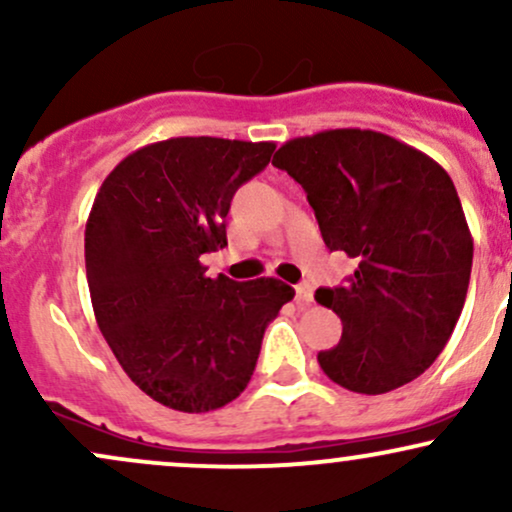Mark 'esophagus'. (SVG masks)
<instances>
[{
  "label": "esophagus",
  "instance_id": "obj_1",
  "mask_svg": "<svg viewBox=\"0 0 512 512\" xmlns=\"http://www.w3.org/2000/svg\"><path fill=\"white\" fill-rule=\"evenodd\" d=\"M296 303L305 308V305L313 303V284H308V281H303V284L296 286Z\"/></svg>",
  "mask_w": 512,
  "mask_h": 512
}]
</instances>
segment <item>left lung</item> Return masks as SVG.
<instances>
[{"instance_id": "obj_1", "label": "left lung", "mask_w": 512, "mask_h": 512, "mask_svg": "<svg viewBox=\"0 0 512 512\" xmlns=\"http://www.w3.org/2000/svg\"><path fill=\"white\" fill-rule=\"evenodd\" d=\"M308 195L322 240L356 260L315 301L342 317L320 351L325 375L358 395L419 378L448 344L472 274L474 243L450 175L414 146L373 129H327L274 154Z\"/></svg>"}]
</instances>
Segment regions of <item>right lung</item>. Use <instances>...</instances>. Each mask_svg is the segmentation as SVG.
<instances>
[{"mask_svg": "<svg viewBox=\"0 0 512 512\" xmlns=\"http://www.w3.org/2000/svg\"><path fill=\"white\" fill-rule=\"evenodd\" d=\"M272 142L175 137L129 154L103 180L86 221V279L105 342L132 383L163 407L214 411L245 390L264 330L289 284L209 279L226 214Z\"/></svg>", "mask_w": 512, "mask_h": 512, "instance_id": "add662e5", "label": "right lung"}]
</instances>
